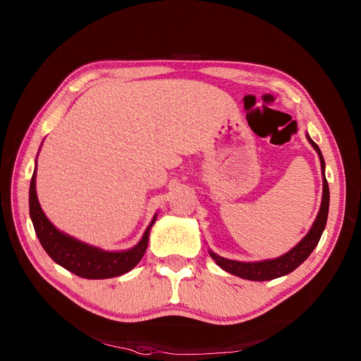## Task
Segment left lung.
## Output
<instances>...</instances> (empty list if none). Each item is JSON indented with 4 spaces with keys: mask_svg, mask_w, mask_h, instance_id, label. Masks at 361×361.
Wrapping results in <instances>:
<instances>
[{
    "mask_svg": "<svg viewBox=\"0 0 361 361\" xmlns=\"http://www.w3.org/2000/svg\"><path fill=\"white\" fill-rule=\"evenodd\" d=\"M306 137L309 143L313 146V149L317 152L319 159H320V168H322V176H324V193H322V203L319 214L312 225L309 233L302 237L300 243H297L291 250L287 253L281 255L275 259H267V260H259V262H240L222 257L212 250H209V256L216 262L218 267L228 274H233L235 276L249 279V281H271L279 276L287 275L297 269L300 264L305 262L310 253L314 250L317 245L322 233H324L328 219V211H329V185L325 178V159L322 157V152L319 146L310 139L309 133H306Z\"/></svg>",
    "mask_w": 361,
    "mask_h": 361,
    "instance_id": "left-lung-1",
    "label": "left lung"
}]
</instances>
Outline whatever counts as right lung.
Returning a JSON list of instances; mask_svg holds the SVG:
<instances>
[{
  "label": "right lung",
  "mask_w": 361,
  "mask_h": 361,
  "mask_svg": "<svg viewBox=\"0 0 361 361\" xmlns=\"http://www.w3.org/2000/svg\"><path fill=\"white\" fill-rule=\"evenodd\" d=\"M29 214L35 233L48 256L64 269L86 279L120 276L135 268L147 249L150 228L158 218L155 214L140 241L127 250L109 252L74 238L56 228L42 211L36 195V161L29 188Z\"/></svg>",
  "instance_id": "1"
}]
</instances>
